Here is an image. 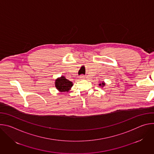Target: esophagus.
Instances as JSON below:
<instances>
[{
  "instance_id": "34e87169",
  "label": "esophagus",
  "mask_w": 154,
  "mask_h": 154,
  "mask_svg": "<svg viewBox=\"0 0 154 154\" xmlns=\"http://www.w3.org/2000/svg\"><path fill=\"white\" fill-rule=\"evenodd\" d=\"M84 78H85V76L83 75H82L80 76V79H82H82H84Z\"/></svg>"
}]
</instances>
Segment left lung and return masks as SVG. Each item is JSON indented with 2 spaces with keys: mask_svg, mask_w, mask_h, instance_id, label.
I'll return each instance as SVG.
<instances>
[{
  "mask_svg": "<svg viewBox=\"0 0 154 154\" xmlns=\"http://www.w3.org/2000/svg\"><path fill=\"white\" fill-rule=\"evenodd\" d=\"M105 85V83L104 82H102V83H100L99 84V86H101V87H102V88H103Z\"/></svg>",
  "mask_w": 154,
  "mask_h": 154,
  "instance_id": "obj_1",
  "label": "left lung"
}]
</instances>
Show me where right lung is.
<instances>
[{"label": "right lung", "instance_id": "1", "mask_svg": "<svg viewBox=\"0 0 154 154\" xmlns=\"http://www.w3.org/2000/svg\"><path fill=\"white\" fill-rule=\"evenodd\" d=\"M55 86L56 88L60 93L68 92L73 86V83L66 79L64 76L57 78L55 81Z\"/></svg>", "mask_w": 154, "mask_h": 154}]
</instances>
